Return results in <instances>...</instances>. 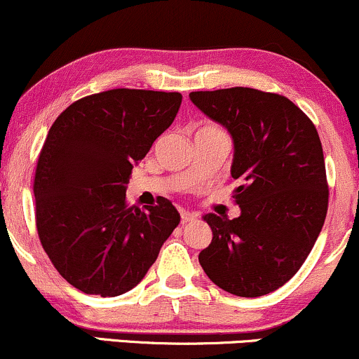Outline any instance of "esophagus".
Returning a JSON list of instances; mask_svg holds the SVG:
<instances>
[{"instance_id":"esophagus-1","label":"esophagus","mask_w":359,"mask_h":359,"mask_svg":"<svg viewBox=\"0 0 359 359\" xmlns=\"http://www.w3.org/2000/svg\"><path fill=\"white\" fill-rule=\"evenodd\" d=\"M180 217H182V222H192L197 219V214L189 212V211H180Z\"/></svg>"}]
</instances>
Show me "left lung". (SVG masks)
Segmentation results:
<instances>
[{"label":"left lung","instance_id":"left-lung-1","mask_svg":"<svg viewBox=\"0 0 359 359\" xmlns=\"http://www.w3.org/2000/svg\"><path fill=\"white\" fill-rule=\"evenodd\" d=\"M234 142L241 216L209 212L212 241L199 253L205 275L238 297L277 290L297 273L324 226L329 204L323 145L314 123L282 94L251 88L191 93Z\"/></svg>","mask_w":359,"mask_h":359}]
</instances>
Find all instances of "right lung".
<instances>
[{
    "mask_svg": "<svg viewBox=\"0 0 359 359\" xmlns=\"http://www.w3.org/2000/svg\"><path fill=\"white\" fill-rule=\"evenodd\" d=\"M182 94L111 89L72 102L48 130L34 194L40 243L81 292L116 297L142 282L180 214L165 197L130 205L133 163L179 113Z\"/></svg>",
    "mask_w": 359,
    "mask_h": 359,
    "instance_id": "1",
    "label": "right lung"
}]
</instances>
